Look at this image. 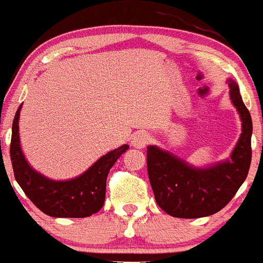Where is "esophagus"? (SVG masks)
Wrapping results in <instances>:
<instances>
[{
    "mask_svg": "<svg viewBox=\"0 0 263 263\" xmlns=\"http://www.w3.org/2000/svg\"><path fill=\"white\" fill-rule=\"evenodd\" d=\"M149 142V136L147 133H143V132H139L136 136L132 138V146L136 147V148H144V147L148 144Z\"/></svg>",
    "mask_w": 263,
    "mask_h": 263,
    "instance_id": "34e87169",
    "label": "esophagus"
}]
</instances>
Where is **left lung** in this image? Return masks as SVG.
Instances as JSON below:
<instances>
[{"mask_svg":"<svg viewBox=\"0 0 263 263\" xmlns=\"http://www.w3.org/2000/svg\"><path fill=\"white\" fill-rule=\"evenodd\" d=\"M230 96L242 121V133L231 159L196 169L169 152L147 147V172L157 205L177 218H200L223 209L248 176L252 161V117L236 82L229 80Z\"/></svg>","mask_w":263,"mask_h":263,"instance_id":"1","label":"left lung"}]
</instances>
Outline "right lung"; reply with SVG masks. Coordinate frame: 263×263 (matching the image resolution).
I'll return each instance as SVG.
<instances>
[{
  "label": "right lung",
  "instance_id": "obj_1",
  "mask_svg": "<svg viewBox=\"0 0 263 263\" xmlns=\"http://www.w3.org/2000/svg\"><path fill=\"white\" fill-rule=\"evenodd\" d=\"M19 106L12 121L10 157L12 171L19 186L37 208L50 217L85 218L102 209L106 199V182L109 169L129 146L108 152L89 167L82 176L71 181L55 182L34 172L22 154L19 144Z\"/></svg>",
  "mask_w": 263,
  "mask_h": 263
}]
</instances>
